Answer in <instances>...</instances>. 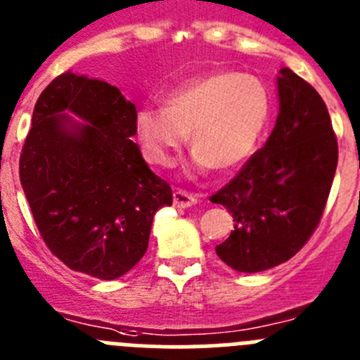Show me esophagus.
I'll return each mask as SVG.
<instances>
[{
	"mask_svg": "<svg viewBox=\"0 0 360 360\" xmlns=\"http://www.w3.org/2000/svg\"><path fill=\"white\" fill-rule=\"evenodd\" d=\"M173 203H174V207H180V209H187V207L196 205L198 196L187 193V191L178 189V191H174V194H173Z\"/></svg>",
	"mask_w": 360,
	"mask_h": 360,
	"instance_id": "esophagus-1",
	"label": "esophagus"
}]
</instances>
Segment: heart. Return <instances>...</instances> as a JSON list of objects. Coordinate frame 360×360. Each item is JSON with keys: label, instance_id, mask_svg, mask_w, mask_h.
<instances>
[{"label": "heart", "instance_id": "obj_1", "mask_svg": "<svg viewBox=\"0 0 360 360\" xmlns=\"http://www.w3.org/2000/svg\"><path fill=\"white\" fill-rule=\"evenodd\" d=\"M271 110V92L260 78L219 71L171 92L166 107H141L135 124L148 162L173 166L191 134L194 167L229 174L255 153Z\"/></svg>", "mask_w": 360, "mask_h": 360}]
</instances>
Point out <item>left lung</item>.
I'll return each mask as SVG.
<instances>
[{
    "label": "left lung",
    "mask_w": 360,
    "mask_h": 360,
    "mask_svg": "<svg viewBox=\"0 0 360 360\" xmlns=\"http://www.w3.org/2000/svg\"><path fill=\"white\" fill-rule=\"evenodd\" d=\"M278 115L266 144L210 196L232 212L216 253L236 271L285 262L318 229L338 167V139L325 101L291 69H280Z\"/></svg>",
    "instance_id": "1"
}]
</instances>
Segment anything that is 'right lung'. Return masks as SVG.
I'll return each mask as SVG.
<instances>
[{
  "label": "right lung",
  "instance_id": "right-lung-1",
  "mask_svg": "<svg viewBox=\"0 0 360 360\" xmlns=\"http://www.w3.org/2000/svg\"><path fill=\"white\" fill-rule=\"evenodd\" d=\"M135 120L117 87L64 72L39 96L21 151L19 178L46 246L94 278L130 271L146 253L155 212L173 203L169 184L131 141Z\"/></svg>",
  "mask_w": 360,
  "mask_h": 360
}]
</instances>
